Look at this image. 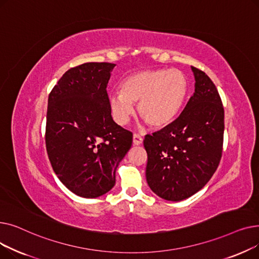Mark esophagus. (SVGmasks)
I'll return each mask as SVG.
<instances>
[{
    "label": "esophagus",
    "mask_w": 259,
    "mask_h": 259,
    "mask_svg": "<svg viewBox=\"0 0 259 259\" xmlns=\"http://www.w3.org/2000/svg\"><path fill=\"white\" fill-rule=\"evenodd\" d=\"M143 144V138L139 134H133V145L140 146Z\"/></svg>",
    "instance_id": "esophagus-1"
}]
</instances>
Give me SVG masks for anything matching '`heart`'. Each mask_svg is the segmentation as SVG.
Returning a JSON list of instances; mask_svg holds the SVG:
<instances>
[{
    "mask_svg": "<svg viewBox=\"0 0 259 259\" xmlns=\"http://www.w3.org/2000/svg\"><path fill=\"white\" fill-rule=\"evenodd\" d=\"M189 83L176 69H145L131 73L120 83V92L109 97V107L118 125L128 124L139 104L140 116L152 128L166 127L179 115L186 102Z\"/></svg>",
    "mask_w": 259,
    "mask_h": 259,
    "instance_id": "b5f03b06",
    "label": "heart"
}]
</instances>
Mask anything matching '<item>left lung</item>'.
<instances>
[{
    "mask_svg": "<svg viewBox=\"0 0 259 259\" xmlns=\"http://www.w3.org/2000/svg\"><path fill=\"white\" fill-rule=\"evenodd\" d=\"M191 69L195 92L184 111L144 140L147 183L156 195L171 201L186 199L205 187L223 153L225 111L220 93L205 72Z\"/></svg>",
    "mask_w": 259,
    "mask_h": 259,
    "instance_id": "1",
    "label": "left lung"
}]
</instances>
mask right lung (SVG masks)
I'll use <instances>...</instances> for the list:
<instances>
[{"label":"right lung","instance_id":"right-lung-1","mask_svg":"<svg viewBox=\"0 0 259 259\" xmlns=\"http://www.w3.org/2000/svg\"><path fill=\"white\" fill-rule=\"evenodd\" d=\"M114 66L85 63L70 68L48 98V157L60 181L80 197L110 191L132 145V132L116 124L109 107L107 85Z\"/></svg>","mask_w":259,"mask_h":259}]
</instances>
